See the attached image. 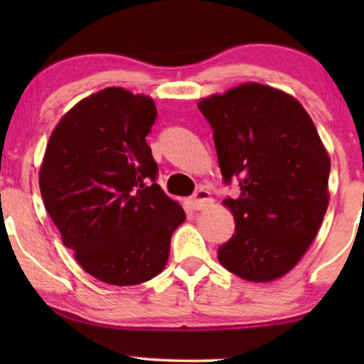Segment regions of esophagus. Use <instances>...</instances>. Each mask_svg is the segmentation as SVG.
<instances>
[{
	"mask_svg": "<svg viewBox=\"0 0 364 364\" xmlns=\"http://www.w3.org/2000/svg\"><path fill=\"white\" fill-rule=\"evenodd\" d=\"M212 203V197H210V192L207 191V188L200 187L198 191H196V193L191 197V205L193 210H202V208L208 207Z\"/></svg>",
	"mask_w": 364,
	"mask_h": 364,
	"instance_id": "34e87169",
	"label": "esophagus"
}]
</instances>
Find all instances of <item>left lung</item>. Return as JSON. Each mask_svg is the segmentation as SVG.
<instances>
[{
    "mask_svg": "<svg viewBox=\"0 0 364 364\" xmlns=\"http://www.w3.org/2000/svg\"><path fill=\"white\" fill-rule=\"evenodd\" d=\"M210 124L223 182L238 197L223 203L235 233L218 262L248 282L291 270L320 230L328 208L330 157L301 104L278 89L248 82L197 104Z\"/></svg>",
    "mask_w": 364,
    "mask_h": 364,
    "instance_id": "1",
    "label": "left lung"
}]
</instances>
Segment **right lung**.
<instances>
[{"instance_id": "right-lung-1", "label": "right lung", "mask_w": 364, "mask_h": 364, "mask_svg": "<svg viewBox=\"0 0 364 364\" xmlns=\"http://www.w3.org/2000/svg\"><path fill=\"white\" fill-rule=\"evenodd\" d=\"M156 104L122 87L77 102L49 137L39 188L64 247L97 280L137 285L166 267L186 212L157 181Z\"/></svg>"}]
</instances>
